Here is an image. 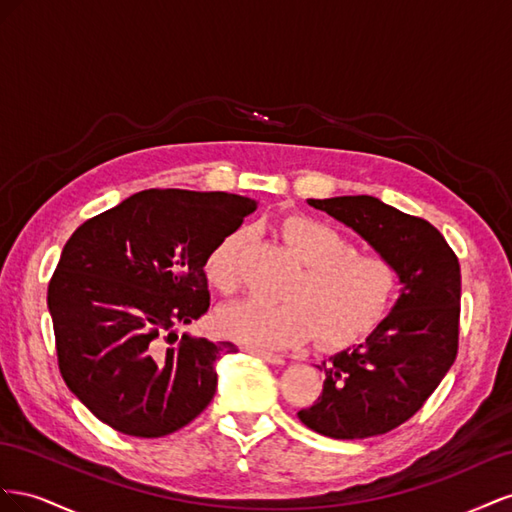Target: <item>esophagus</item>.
Listing matches in <instances>:
<instances>
[{
	"mask_svg": "<svg viewBox=\"0 0 512 512\" xmlns=\"http://www.w3.org/2000/svg\"><path fill=\"white\" fill-rule=\"evenodd\" d=\"M248 352H251L253 356H259L261 360H266V362H270V364H276V367H279V364H285L283 356L266 352V349H255V347H251V349H248Z\"/></svg>",
	"mask_w": 512,
	"mask_h": 512,
	"instance_id": "34e87169",
	"label": "esophagus"
}]
</instances>
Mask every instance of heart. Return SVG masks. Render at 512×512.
Instances as JSON below:
<instances>
[{"label": "heart", "instance_id": "1", "mask_svg": "<svg viewBox=\"0 0 512 512\" xmlns=\"http://www.w3.org/2000/svg\"><path fill=\"white\" fill-rule=\"evenodd\" d=\"M281 233L304 266L287 289V302L242 300L216 315L227 339L251 347H291L315 339L326 345L352 343L388 311L397 291V270L382 255L358 253L341 233L311 216H287ZM246 229L218 240L203 261L208 283L233 294L240 285Z\"/></svg>", "mask_w": 512, "mask_h": 512}]
</instances>
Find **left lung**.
<instances>
[{
    "label": "left lung",
    "mask_w": 512,
    "mask_h": 512,
    "mask_svg": "<svg viewBox=\"0 0 512 512\" xmlns=\"http://www.w3.org/2000/svg\"><path fill=\"white\" fill-rule=\"evenodd\" d=\"M369 242L397 270L399 298L358 345L321 364L317 403L298 412L306 427L334 440H364L410 420L457 358L459 259L425 218L371 195L306 199Z\"/></svg>",
    "instance_id": "8db88e82"
}]
</instances>
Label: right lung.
Here are the masks:
<instances>
[{"label":"right lung","instance_id":"obj_1","mask_svg":"<svg viewBox=\"0 0 512 512\" xmlns=\"http://www.w3.org/2000/svg\"><path fill=\"white\" fill-rule=\"evenodd\" d=\"M255 210V199L231 193L152 188L72 233L47 306L64 382L98 420L163 437L206 410L216 360L238 347L178 328L208 311L212 246Z\"/></svg>","mask_w":512,"mask_h":512}]
</instances>
